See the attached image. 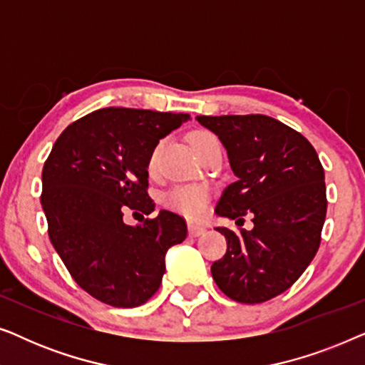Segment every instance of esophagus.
<instances>
[{
    "instance_id": "esophagus-1",
    "label": "esophagus",
    "mask_w": 365,
    "mask_h": 365,
    "mask_svg": "<svg viewBox=\"0 0 365 365\" xmlns=\"http://www.w3.org/2000/svg\"><path fill=\"white\" fill-rule=\"evenodd\" d=\"M187 231H189V236L197 237V236H201V234L206 232V227H204V226H197V224L189 222V224H187Z\"/></svg>"
}]
</instances>
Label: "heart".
<instances>
[{"instance_id":"obj_1","label":"heart","mask_w":365,"mask_h":365,"mask_svg":"<svg viewBox=\"0 0 365 365\" xmlns=\"http://www.w3.org/2000/svg\"><path fill=\"white\" fill-rule=\"evenodd\" d=\"M189 143L194 149V153L201 154L204 149L211 146V144L219 143V139L209 131H194L189 134ZM163 143H158L148 158V171L154 173L158 163L159 151H161ZM209 202V191L204 186H194V184H186V186H176L171 189L164 197V204L171 209V211L181 214L189 219H202L207 212Z\"/></svg>"}]
</instances>
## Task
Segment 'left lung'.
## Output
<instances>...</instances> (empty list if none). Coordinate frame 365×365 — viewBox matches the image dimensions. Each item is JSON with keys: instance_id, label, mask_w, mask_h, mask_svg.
<instances>
[{"instance_id": "8db88e82", "label": "left lung", "mask_w": 365, "mask_h": 365, "mask_svg": "<svg viewBox=\"0 0 365 365\" xmlns=\"http://www.w3.org/2000/svg\"><path fill=\"white\" fill-rule=\"evenodd\" d=\"M226 148L236 181L219 199V216H252L254 229L217 227L227 241L212 264L217 287L242 304H259L287 291L321 246L327 197L324 168L312 144L264 114L197 116Z\"/></svg>"}]
</instances>
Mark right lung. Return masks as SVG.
<instances>
[{
    "instance_id": "obj_1",
    "label": "right lung",
    "mask_w": 365,
    "mask_h": 365,
    "mask_svg": "<svg viewBox=\"0 0 365 365\" xmlns=\"http://www.w3.org/2000/svg\"><path fill=\"white\" fill-rule=\"evenodd\" d=\"M189 114L104 108L69 124L44 163L48 234L71 277L114 307H138L161 286L164 256L186 239L184 217L161 211L133 227L126 211L151 214L148 158Z\"/></svg>"
}]
</instances>
